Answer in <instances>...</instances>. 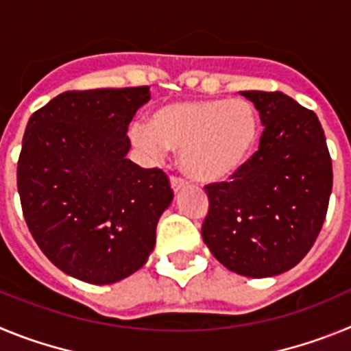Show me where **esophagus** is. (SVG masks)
I'll return each instance as SVG.
<instances>
[{
	"label": "esophagus",
	"mask_w": 351,
	"mask_h": 351,
	"mask_svg": "<svg viewBox=\"0 0 351 351\" xmlns=\"http://www.w3.org/2000/svg\"><path fill=\"white\" fill-rule=\"evenodd\" d=\"M170 186H172V190L178 193L179 190H182V188H184L186 181L182 178H172L170 179Z\"/></svg>",
	"instance_id": "1"
}]
</instances>
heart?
I'll return each instance as SVG.
<instances>
[{
	"label": "heart",
	"mask_w": 351,
	"mask_h": 351,
	"mask_svg": "<svg viewBox=\"0 0 351 351\" xmlns=\"http://www.w3.org/2000/svg\"><path fill=\"white\" fill-rule=\"evenodd\" d=\"M262 121L247 100L170 101L149 114L147 126L135 123L130 138L142 153L161 158L179 151V163L191 179L223 182L237 176L260 144Z\"/></svg>",
	"instance_id": "heart-1"
}]
</instances>
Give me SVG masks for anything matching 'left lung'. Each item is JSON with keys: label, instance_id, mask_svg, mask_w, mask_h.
I'll list each match as a JSON object with an SVG mask.
<instances>
[{"label": "left lung", "instance_id": "obj_1", "mask_svg": "<svg viewBox=\"0 0 351 351\" xmlns=\"http://www.w3.org/2000/svg\"><path fill=\"white\" fill-rule=\"evenodd\" d=\"M260 114L258 151L230 182L207 184L204 243L247 278L290 271L320 234L332 191V160L313 110L285 93L241 91Z\"/></svg>", "mask_w": 351, "mask_h": 351}]
</instances>
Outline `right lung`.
Returning a JSON list of instances; mask_svg holds the SVG:
<instances>
[{
  "label": "right lung",
  "mask_w": 351,
  "mask_h": 351,
  "mask_svg": "<svg viewBox=\"0 0 351 351\" xmlns=\"http://www.w3.org/2000/svg\"><path fill=\"white\" fill-rule=\"evenodd\" d=\"M149 98L147 86L66 91L27 121L17 163L24 219L43 255L86 283L138 271L172 202L163 170L126 158L130 121Z\"/></svg>",
  "instance_id": "add662e5"
}]
</instances>
